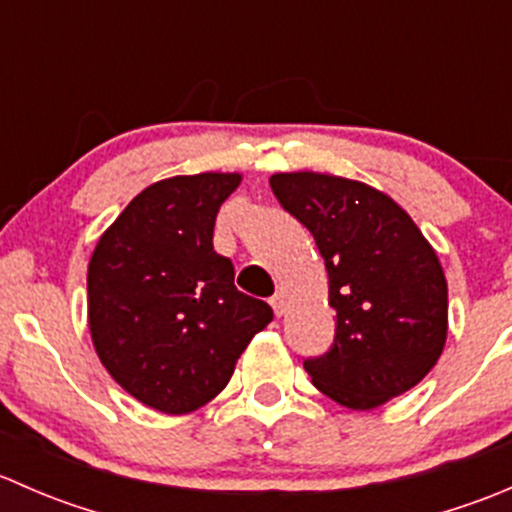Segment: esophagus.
Returning a JSON list of instances; mask_svg holds the SVG:
<instances>
[{"label":"esophagus","instance_id":"esophagus-1","mask_svg":"<svg viewBox=\"0 0 512 512\" xmlns=\"http://www.w3.org/2000/svg\"><path fill=\"white\" fill-rule=\"evenodd\" d=\"M270 304H272V309H275V314H277V317H282V314H285V294H282V292H277L275 297L270 299Z\"/></svg>","mask_w":512,"mask_h":512}]
</instances>
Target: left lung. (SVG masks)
I'll return each mask as SVG.
<instances>
[{
  "label": "left lung",
  "instance_id": "obj_1",
  "mask_svg": "<svg viewBox=\"0 0 512 512\" xmlns=\"http://www.w3.org/2000/svg\"><path fill=\"white\" fill-rule=\"evenodd\" d=\"M270 185L312 232L337 312L332 349L304 361L312 384L352 411L414 389L448 337V285L431 242L394 198L361 180L294 170Z\"/></svg>",
  "mask_w": 512,
  "mask_h": 512
}]
</instances>
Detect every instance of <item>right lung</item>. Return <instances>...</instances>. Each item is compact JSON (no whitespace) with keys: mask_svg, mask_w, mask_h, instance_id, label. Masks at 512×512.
Instances as JSON below:
<instances>
[{"mask_svg":"<svg viewBox=\"0 0 512 512\" xmlns=\"http://www.w3.org/2000/svg\"><path fill=\"white\" fill-rule=\"evenodd\" d=\"M242 173L173 175L136 195L89 260V332L123 391L168 416L198 411L272 322L270 304L237 292L213 250L220 205Z\"/></svg>","mask_w":512,"mask_h":512,"instance_id":"add662e5","label":"right lung"}]
</instances>
